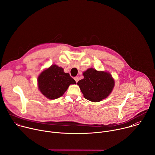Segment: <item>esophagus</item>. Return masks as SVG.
I'll list each match as a JSON object with an SVG mask.
<instances>
[{
  "label": "esophagus",
  "instance_id": "34e87169",
  "mask_svg": "<svg viewBox=\"0 0 155 155\" xmlns=\"http://www.w3.org/2000/svg\"><path fill=\"white\" fill-rule=\"evenodd\" d=\"M74 80H75L76 83H77V82L78 81V77H74Z\"/></svg>",
  "mask_w": 155,
  "mask_h": 155
}]
</instances>
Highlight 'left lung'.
<instances>
[{
  "label": "left lung",
  "mask_w": 155,
  "mask_h": 155,
  "mask_svg": "<svg viewBox=\"0 0 155 155\" xmlns=\"http://www.w3.org/2000/svg\"><path fill=\"white\" fill-rule=\"evenodd\" d=\"M84 78L77 83L85 99L99 102L112 92L115 82L109 73L88 69L83 74Z\"/></svg>",
  "instance_id": "8db88e82"
}]
</instances>
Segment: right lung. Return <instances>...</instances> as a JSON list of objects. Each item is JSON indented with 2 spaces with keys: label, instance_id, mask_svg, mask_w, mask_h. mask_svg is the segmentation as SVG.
Returning a JSON list of instances; mask_svg holds the SVG:
<instances>
[{
  "label": "right lung",
  "instance_id": "1",
  "mask_svg": "<svg viewBox=\"0 0 155 155\" xmlns=\"http://www.w3.org/2000/svg\"><path fill=\"white\" fill-rule=\"evenodd\" d=\"M71 84H76V82L69 74L65 73L62 68L56 65H52L38 77L40 91L50 99L62 96Z\"/></svg>",
  "mask_w": 155,
  "mask_h": 155
}]
</instances>
